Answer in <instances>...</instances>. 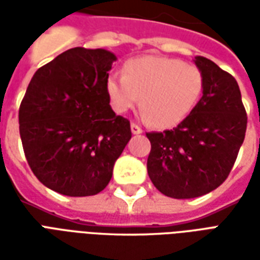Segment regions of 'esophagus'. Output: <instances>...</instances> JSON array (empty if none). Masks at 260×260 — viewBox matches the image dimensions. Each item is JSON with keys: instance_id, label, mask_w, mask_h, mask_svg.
Returning a JSON list of instances; mask_svg holds the SVG:
<instances>
[{"instance_id": "34e87169", "label": "esophagus", "mask_w": 260, "mask_h": 260, "mask_svg": "<svg viewBox=\"0 0 260 260\" xmlns=\"http://www.w3.org/2000/svg\"><path fill=\"white\" fill-rule=\"evenodd\" d=\"M131 131H132V134H134V135H139V134H142V132H143V129H142L141 126H139V125L134 124V122L131 124Z\"/></svg>"}]
</instances>
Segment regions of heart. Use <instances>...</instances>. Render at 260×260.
<instances>
[{
	"mask_svg": "<svg viewBox=\"0 0 260 260\" xmlns=\"http://www.w3.org/2000/svg\"><path fill=\"white\" fill-rule=\"evenodd\" d=\"M203 90L198 67L161 55L128 59L122 76L110 75L106 91L111 107L126 113L139 103L143 115L156 128L175 126L189 115Z\"/></svg>",
	"mask_w": 260,
	"mask_h": 260,
	"instance_id": "heart-1",
	"label": "heart"
}]
</instances>
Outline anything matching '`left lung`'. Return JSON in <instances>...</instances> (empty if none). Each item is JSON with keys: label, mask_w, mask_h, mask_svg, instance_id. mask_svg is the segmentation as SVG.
<instances>
[{"label": "left lung", "mask_w": 260, "mask_h": 260, "mask_svg": "<svg viewBox=\"0 0 260 260\" xmlns=\"http://www.w3.org/2000/svg\"><path fill=\"white\" fill-rule=\"evenodd\" d=\"M203 90L191 114L175 128L146 134L152 143L147 174L163 195L191 199L223 184L246 131V113L233 75L210 59H193Z\"/></svg>", "instance_id": "8db88e82"}]
</instances>
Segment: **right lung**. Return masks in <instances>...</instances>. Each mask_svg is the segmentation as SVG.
Instances as JSON below:
<instances>
[{
	"mask_svg": "<svg viewBox=\"0 0 260 260\" xmlns=\"http://www.w3.org/2000/svg\"><path fill=\"white\" fill-rule=\"evenodd\" d=\"M114 61L104 48L67 50L37 69L20 103L26 160L37 180L61 195L102 192L132 136L106 91Z\"/></svg>",
	"mask_w": 260,
	"mask_h": 260,
	"instance_id": "obj_1",
	"label": "right lung"
}]
</instances>
